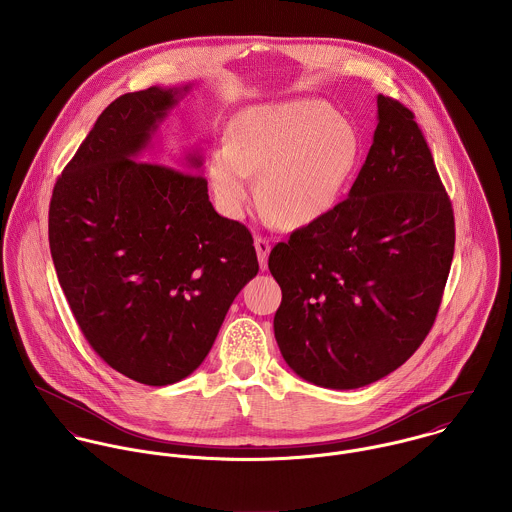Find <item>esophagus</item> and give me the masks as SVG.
I'll return each mask as SVG.
<instances>
[{"label":"esophagus","mask_w":512,"mask_h":512,"mask_svg":"<svg viewBox=\"0 0 512 512\" xmlns=\"http://www.w3.org/2000/svg\"><path fill=\"white\" fill-rule=\"evenodd\" d=\"M254 246H256V254H258V262H260V268L266 270L268 268V256H270V240L264 238V236H256L254 238Z\"/></svg>","instance_id":"34e87169"}]
</instances>
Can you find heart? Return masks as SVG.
<instances>
[{
    "label": "heart",
    "mask_w": 512,
    "mask_h": 512,
    "mask_svg": "<svg viewBox=\"0 0 512 512\" xmlns=\"http://www.w3.org/2000/svg\"><path fill=\"white\" fill-rule=\"evenodd\" d=\"M361 153L355 128L321 100L303 98L252 106L228 128V146L209 159V179L220 209L238 219L252 199L284 228L305 226L329 213Z\"/></svg>",
    "instance_id": "obj_1"
}]
</instances>
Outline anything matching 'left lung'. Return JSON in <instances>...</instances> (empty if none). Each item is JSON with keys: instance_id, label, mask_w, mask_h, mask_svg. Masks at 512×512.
Listing matches in <instances>:
<instances>
[{"instance_id": "left-lung-1", "label": "left lung", "mask_w": 512, "mask_h": 512, "mask_svg": "<svg viewBox=\"0 0 512 512\" xmlns=\"http://www.w3.org/2000/svg\"><path fill=\"white\" fill-rule=\"evenodd\" d=\"M365 165L335 205L278 242L274 333L297 376L351 390L404 365L428 337L449 276L455 220L414 112L378 94Z\"/></svg>"}]
</instances>
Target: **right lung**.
Returning a JSON list of instances; mask_svg holds the SVG:
<instances>
[{
  "label": "right lung",
  "mask_w": 512,
  "mask_h": 512,
  "mask_svg": "<svg viewBox=\"0 0 512 512\" xmlns=\"http://www.w3.org/2000/svg\"><path fill=\"white\" fill-rule=\"evenodd\" d=\"M187 90L116 98L49 205L53 264L84 339L147 386L179 382L205 361L230 303L258 274L250 230L220 217L203 175L138 161ZM187 163L203 161L189 153Z\"/></svg>",
  "instance_id": "add662e5"
}]
</instances>
